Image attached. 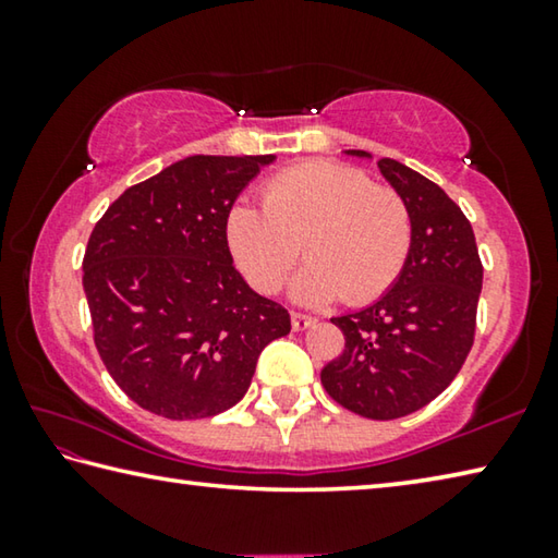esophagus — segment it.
Masks as SVG:
<instances>
[{
  "label": "esophagus",
  "instance_id": "esophagus-1",
  "mask_svg": "<svg viewBox=\"0 0 558 558\" xmlns=\"http://www.w3.org/2000/svg\"><path fill=\"white\" fill-rule=\"evenodd\" d=\"M290 319H292V329H295V332H305L307 327H313V325L317 323L315 317L302 315V313H292V315H290Z\"/></svg>",
  "mask_w": 558,
  "mask_h": 558
}]
</instances>
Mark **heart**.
Here are the masks:
<instances>
[{
  "label": "heart",
  "mask_w": 558,
  "mask_h": 558,
  "mask_svg": "<svg viewBox=\"0 0 558 558\" xmlns=\"http://www.w3.org/2000/svg\"><path fill=\"white\" fill-rule=\"evenodd\" d=\"M411 235L401 194L335 162L286 169L263 189V209L241 202L226 216L233 258L260 292H276L288 280L305 245L313 260L290 290L302 305L379 298L403 270Z\"/></svg>",
  "instance_id": "1"
}]
</instances>
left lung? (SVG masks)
I'll return each instance as SVG.
<instances>
[{
	"instance_id": "8db88e82",
	"label": "left lung",
	"mask_w": 558,
	"mask_h": 558,
	"mask_svg": "<svg viewBox=\"0 0 558 558\" xmlns=\"http://www.w3.org/2000/svg\"><path fill=\"white\" fill-rule=\"evenodd\" d=\"M344 155L372 159L364 149ZM411 211V251L393 286L369 307L332 317L344 352L319 379L352 413L391 421L430 403L456 379L475 337L483 263L460 206L411 167L379 159Z\"/></svg>"
}]
</instances>
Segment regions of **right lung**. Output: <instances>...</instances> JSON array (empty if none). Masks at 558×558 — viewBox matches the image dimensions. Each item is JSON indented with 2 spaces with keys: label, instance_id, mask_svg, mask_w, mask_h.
<instances>
[{
  "label": "right lung",
  "instance_id": "right-lung-1",
  "mask_svg": "<svg viewBox=\"0 0 558 558\" xmlns=\"http://www.w3.org/2000/svg\"><path fill=\"white\" fill-rule=\"evenodd\" d=\"M276 155H192L125 189L90 233L83 290L98 354L145 411L209 418L248 391L288 310L233 268L226 216Z\"/></svg>",
  "mask_w": 558,
  "mask_h": 558
}]
</instances>
